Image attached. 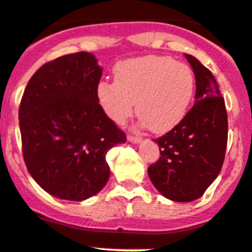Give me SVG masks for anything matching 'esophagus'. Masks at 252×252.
<instances>
[{
	"mask_svg": "<svg viewBox=\"0 0 252 252\" xmlns=\"http://www.w3.org/2000/svg\"><path fill=\"white\" fill-rule=\"evenodd\" d=\"M127 139H128L131 143H134V144L141 143V142H142V139L139 138V137H137V136H127Z\"/></svg>",
	"mask_w": 252,
	"mask_h": 252,
	"instance_id": "1",
	"label": "esophagus"
}]
</instances>
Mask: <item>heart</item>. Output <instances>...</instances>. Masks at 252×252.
I'll return each instance as SVG.
<instances>
[{
  "mask_svg": "<svg viewBox=\"0 0 252 252\" xmlns=\"http://www.w3.org/2000/svg\"><path fill=\"white\" fill-rule=\"evenodd\" d=\"M115 81H100L98 101L115 124L133 113L139 125L157 133L175 127L184 119L195 94V74L185 63L168 56L134 57L116 64Z\"/></svg>",
  "mask_w": 252,
  "mask_h": 252,
  "instance_id": "1",
  "label": "heart"
}]
</instances>
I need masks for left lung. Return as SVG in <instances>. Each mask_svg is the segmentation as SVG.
I'll use <instances>...</instances> for the list:
<instances>
[{
	"label": "left lung",
	"mask_w": 252,
	"mask_h": 252,
	"mask_svg": "<svg viewBox=\"0 0 252 252\" xmlns=\"http://www.w3.org/2000/svg\"><path fill=\"white\" fill-rule=\"evenodd\" d=\"M196 79L195 104L183 120L154 139L160 158L148 168L154 188L175 202H191L205 193L223 166L228 115L212 72L185 54Z\"/></svg>",
	"instance_id": "8db88e82"
}]
</instances>
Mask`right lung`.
<instances>
[{
  "mask_svg": "<svg viewBox=\"0 0 252 252\" xmlns=\"http://www.w3.org/2000/svg\"><path fill=\"white\" fill-rule=\"evenodd\" d=\"M103 68L91 52L64 55L41 66L19 106L23 157L32 178L61 200L84 201L110 178L106 152L126 134L96 96Z\"/></svg>",
  "mask_w": 252,
  "mask_h": 252,
  "instance_id": "obj_1",
  "label": "right lung"
}]
</instances>
